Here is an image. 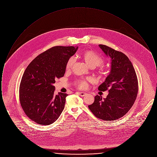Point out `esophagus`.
Segmentation results:
<instances>
[{"instance_id":"34e87169","label":"esophagus","mask_w":157,"mask_h":157,"mask_svg":"<svg viewBox=\"0 0 157 157\" xmlns=\"http://www.w3.org/2000/svg\"><path fill=\"white\" fill-rule=\"evenodd\" d=\"M78 94L80 96H81V97H85V95H87V94L85 93V92H78Z\"/></svg>"}]
</instances>
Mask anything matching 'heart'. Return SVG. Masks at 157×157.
<instances>
[{
	"label": "heart",
	"instance_id": "obj_1",
	"mask_svg": "<svg viewBox=\"0 0 157 157\" xmlns=\"http://www.w3.org/2000/svg\"><path fill=\"white\" fill-rule=\"evenodd\" d=\"M82 60L85 63L90 67H95L101 66L104 63L103 58L97 54V53L92 51H85L82 52L80 55ZM74 60L73 58H70L68 60L66 65V69L69 71L74 65ZM78 86L81 88L84 89L87 86V83L85 80H80L78 82Z\"/></svg>",
	"mask_w": 157,
	"mask_h": 157
}]
</instances>
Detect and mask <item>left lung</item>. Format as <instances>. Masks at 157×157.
I'll return each mask as SVG.
<instances>
[{
    "label": "left lung",
    "instance_id": "8db88e82",
    "mask_svg": "<svg viewBox=\"0 0 157 157\" xmlns=\"http://www.w3.org/2000/svg\"><path fill=\"white\" fill-rule=\"evenodd\" d=\"M105 54L111 58V71L98 90H108L106 98L97 95L90 111L104 121L118 120L125 115L134 104L138 91L137 76L134 67L127 56L106 45H99Z\"/></svg>",
    "mask_w": 157,
    "mask_h": 157
}]
</instances>
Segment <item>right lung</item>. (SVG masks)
I'll return each mask as SVG.
<instances>
[{"mask_svg": "<svg viewBox=\"0 0 157 157\" xmlns=\"http://www.w3.org/2000/svg\"><path fill=\"white\" fill-rule=\"evenodd\" d=\"M78 47L54 46L40 54L26 67L19 87L20 102L30 120L40 125L55 122L63 111L67 94L55 95V79L64 76L66 65Z\"/></svg>", "mask_w": 157, "mask_h": 157, "instance_id": "right-lung-1", "label": "right lung"}]
</instances>
